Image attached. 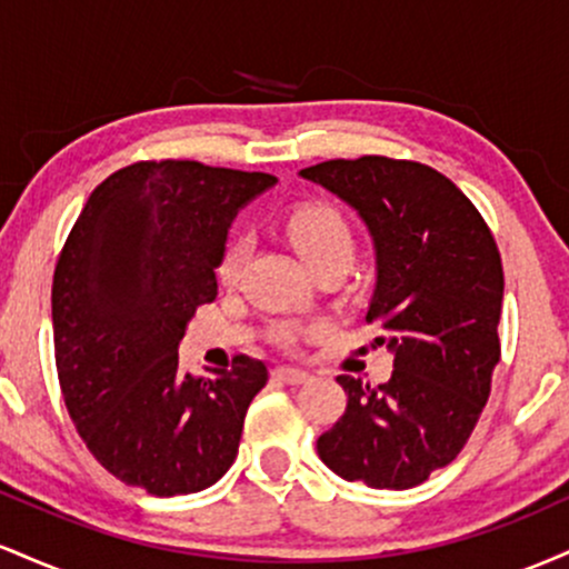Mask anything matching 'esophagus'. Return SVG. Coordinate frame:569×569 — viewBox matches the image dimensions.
<instances>
[{
    "label": "esophagus",
    "mask_w": 569,
    "mask_h": 569,
    "mask_svg": "<svg viewBox=\"0 0 569 569\" xmlns=\"http://www.w3.org/2000/svg\"><path fill=\"white\" fill-rule=\"evenodd\" d=\"M272 375H276L278 380L286 382V385H302V382L310 380V375H307V371L291 369V367H278L276 371H272Z\"/></svg>",
    "instance_id": "1"
}]
</instances>
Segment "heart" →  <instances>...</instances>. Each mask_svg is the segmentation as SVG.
<instances>
[{
    "label": "heart",
    "instance_id": "1",
    "mask_svg": "<svg viewBox=\"0 0 569 569\" xmlns=\"http://www.w3.org/2000/svg\"><path fill=\"white\" fill-rule=\"evenodd\" d=\"M286 234L310 270L323 262H335V259L350 262L352 253H356V234H352L348 219L337 208L323 206V202H305V206L291 208L289 217H286ZM243 257L246 243L232 240L219 259L217 272L221 283H232L238 278ZM280 337L289 339L291 331L283 329Z\"/></svg>",
    "mask_w": 569,
    "mask_h": 569
}]
</instances>
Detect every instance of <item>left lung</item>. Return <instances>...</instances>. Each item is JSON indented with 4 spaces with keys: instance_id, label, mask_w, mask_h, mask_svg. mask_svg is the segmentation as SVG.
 <instances>
[{
    "instance_id": "1",
    "label": "left lung",
    "mask_w": 569,
    "mask_h": 569,
    "mask_svg": "<svg viewBox=\"0 0 569 569\" xmlns=\"http://www.w3.org/2000/svg\"><path fill=\"white\" fill-rule=\"evenodd\" d=\"M299 176L348 202L367 224L377 280L367 321L385 329L393 375L337 382L348 407L318 439L345 481L422 485L466 447L500 361L502 264L492 232L447 176L409 160H329Z\"/></svg>"
}]
</instances>
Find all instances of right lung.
Listing matches in <instances>:
<instances>
[{
  "instance_id": "add662e5",
  "label": "right lung",
  "mask_w": 569,
  "mask_h": 569,
  "mask_svg": "<svg viewBox=\"0 0 569 569\" xmlns=\"http://www.w3.org/2000/svg\"><path fill=\"white\" fill-rule=\"evenodd\" d=\"M270 173L194 160L133 162L93 189L53 278L56 367L77 433L109 473L158 498L230 471L267 367L238 356L213 377L179 371V342L217 299L240 208Z\"/></svg>"
}]
</instances>
